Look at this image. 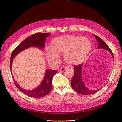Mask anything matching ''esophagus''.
Here are the masks:
<instances>
[{
  "mask_svg": "<svg viewBox=\"0 0 122 122\" xmlns=\"http://www.w3.org/2000/svg\"><path fill=\"white\" fill-rule=\"evenodd\" d=\"M66 70V68L65 67H61L60 68V71H61V72H64L65 71V70Z\"/></svg>",
  "mask_w": 122,
  "mask_h": 122,
  "instance_id": "esophagus-1",
  "label": "esophagus"
}]
</instances>
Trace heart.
<instances>
[{
    "label": "heart",
    "instance_id": "b5f03b06",
    "mask_svg": "<svg viewBox=\"0 0 122 122\" xmlns=\"http://www.w3.org/2000/svg\"><path fill=\"white\" fill-rule=\"evenodd\" d=\"M91 47L90 41L86 38L65 35L51 41L50 48L45 49V55L48 61L57 62L59 55H62L68 64L76 65L86 60Z\"/></svg>",
    "mask_w": 122,
    "mask_h": 122
}]
</instances>
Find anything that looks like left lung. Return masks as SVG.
Listing matches in <instances>:
<instances>
[{"instance_id":"1","label":"left lung","mask_w":122,"mask_h":122,"mask_svg":"<svg viewBox=\"0 0 122 122\" xmlns=\"http://www.w3.org/2000/svg\"><path fill=\"white\" fill-rule=\"evenodd\" d=\"M98 42L97 49H103L107 50L111 54L113 59V55L112 50H110L108 45L103 41L96 35H94ZM83 64L74 66V75L71 81V86L72 88L78 94L82 95H89L93 94L97 92L99 89L96 90H89L85 86L82 78V68Z\"/></svg>"}]
</instances>
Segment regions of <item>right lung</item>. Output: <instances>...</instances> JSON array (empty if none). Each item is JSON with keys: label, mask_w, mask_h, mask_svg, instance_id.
Returning a JSON list of instances; mask_svg holds the SVG:
<instances>
[{"label": "right lung", "mask_w": 122, "mask_h": 122, "mask_svg": "<svg viewBox=\"0 0 122 122\" xmlns=\"http://www.w3.org/2000/svg\"><path fill=\"white\" fill-rule=\"evenodd\" d=\"M50 35V33H36L31 35L27 39L24 40L14 50L11 55L10 61V68L12 73V66L13 58L21 51L30 47H37L43 49L45 47V40L47 36ZM57 72L56 70H46L44 79L39 86L31 90H26L20 87L15 80L13 74L12 77L16 86L23 93L29 97L32 98H40L48 94L52 89V78L55 74Z\"/></svg>", "instance_id": "right-lung-1"}]
</instances>
